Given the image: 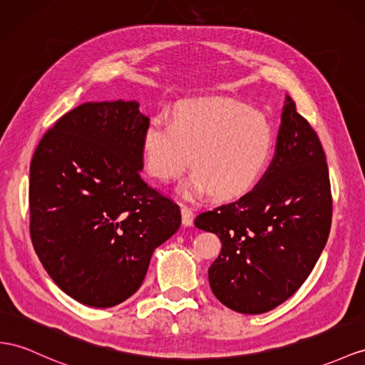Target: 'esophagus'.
Returning <instances> with one entry per match:
<instances>
[{
    "label": "esophagus",
    "instance_id": "1",
    "mask_svg": "<svg viewBox=\"0 0 365 365\" xmlns=\"http://www.w3.org/2000/svg\"><path fill=\"white\" fill-rule=\"evenodd\" d=\"M180 212H182V223L185 227H191L192 225V219H194V212L191 208L185 207V205H182L180 208Z\"/></svg>",
    "mask_w": 365,
    "mask_h": 365
}]
</instances>
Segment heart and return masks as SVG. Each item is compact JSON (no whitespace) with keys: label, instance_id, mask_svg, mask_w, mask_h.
<instances>
[{"label":"heart","instance_id":"heart-1","mask_svg":"<svg viewBox=\"0 0 365 365\" xmlns=\"http://www.w3.org/2000/svg\"><path fill=\"white\" fill-rule=\"evenodd\" d=\"M273 129L262 114L227 100L191 101L174 121L155 115L142 137L145 166L163 183L194 173L180 185L186 199L211 192L214 199H236L264 174L273 153Z\"/></svg>","mask_w":365,"mask_h":365}]
</instances>
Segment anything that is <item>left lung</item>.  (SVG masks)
I'll return each instance as SVG.
<instances>
[{"label": "left lung", "instance_id": "obj_1", "mask_svg": "<svg viewBox=\"0 0 365 365\" xmlns=\"http://www.w3.org/2000/svg\"><path fill=\"white\" fill-rule=\"evenodd\" d=\"M194 225L222 242L208 279L231 310L269 312L305 282L329 239L330 177L319 138L288 96L274 158L256 188L199 214Z\"/></svg>", "mask_w": 365, "mask_h": 365}]
</instances>
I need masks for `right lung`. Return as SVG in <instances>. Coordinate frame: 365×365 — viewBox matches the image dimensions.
I'll return each mask as SVG.
<instances>
[{
    "instance_id": "add662e5",
    "label": "right lung",
    "mask_w": 365,
    "mask_h": 365,
    "mask_svg": "<svg viewBox=\"0 0 365 365\" xmlns=\"http://www.w3.org/2000/svg\"><path fill=\"white\" fill-rule=\"evenodd\" d=\"M140 103H83L44 134L31 162V237L64 293L97 308L133 296L154 250L180 228L175 205L142 180Z\"/></svg>"
}]
</instances>
